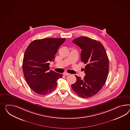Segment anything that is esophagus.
<instances>
[{
  "mask_svg": "<svg viewBox=\"0 0 130 130\" xmlns=\"http://www.w3.org/2000/svg\"><path fill=\"white\" fill-rule=\"evenodd\" d=\"M70 74V73H63V75H65V76H67V75H69Z\"/></svg>",
  "mask_w": 130,
  "mask_h": 130,
  "instance_id": "34e87169",
  "label": "esophagus"
}]
</instances>
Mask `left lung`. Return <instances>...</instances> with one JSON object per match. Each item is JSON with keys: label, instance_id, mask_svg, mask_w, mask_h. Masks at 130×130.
<instances>
[{"label": "left lung", "instance_id": "obj_1", "mask_svg": "<svg viewBox=\"0 0 130 130\" xmlns=\"http://www.w3.org/2000/svg\"><path fill=\"white\" fill-rule=\"evenodd\" d=\"M72 42L82 50L80 59L86 66L83 80L75 75L76 82L72 85V89L82 98H90L96 94L107 80L108 58L103 45L97 40L82 36Z\"/></svg>", "mask_w": 130, "mask_h": 130}]
</instances>
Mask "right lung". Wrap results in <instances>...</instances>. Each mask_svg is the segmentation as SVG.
<instances>
[{"mask_svg":"<svg viewBox=\"0 0 130 130\" xmlns=\"http://www.w3.org/2000/svg\"><path fill=\"white\" fill-rule=\"evenodd\" d=\"M66 39L46 38L32 41L27 47L23 57V70L27 83L35 93L44 95L53 91L62 74L49 71L50 62Z\"/></svg>","mask_w":130,"mask_h":130,"instance_id":"right-lung-1","label":"right lung"}]
</instances>
